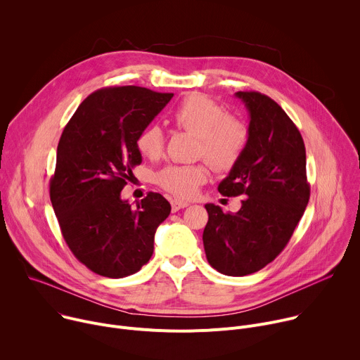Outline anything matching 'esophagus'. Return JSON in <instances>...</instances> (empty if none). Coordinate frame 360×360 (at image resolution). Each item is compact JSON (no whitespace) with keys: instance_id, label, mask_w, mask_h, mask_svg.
I'll list each match as a JSON object with an SVG mask.
<instances>
[{"instance_id":"esophagus-1","label":"esophagus","mask_w":360,"mask_h":360,"mask_svg":"<svg viewBox=\"0 0 360 360\" xmlns=\"http://www.w3.org/2000/svg\"><path fill=\"white\" fill-rule=\"evenodd\" d=\"M188 202H185V200H178V199H174V200H171V207H172V212H176V211H179V210H184V208H186L188 207Z\"/></svg>"}]
</instances>
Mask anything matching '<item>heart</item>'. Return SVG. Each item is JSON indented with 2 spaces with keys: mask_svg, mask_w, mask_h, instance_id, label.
Masks as SVG:
<instances>
[{
  "mask_svg": "<svg viewBox=\"0 0 360 360\" xmlns=\"http://www.w3.org/2000/svg\"><path fill=\"white\" fill-rule=\"evenodd\" d=\"M176 128L198 138V155L219 172L231 171L242 158L249 141L248 125L229 115L218 102L203 94L185 96L172 114ZM136 148L142 157L157 161L164 155L165 134L157 124L146 125L136 136ZM205 164L171 165L160 171L157 184L179 198H192L208 181Z\"/></svg>",
  "mask_w": 360,
  "mask_h": 360,
  "instance_id": "1",
  "label": "heart"
}]
</instances>
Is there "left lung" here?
<instances>
[{"instance_id": "left-lung-1", "label": "left lung", "mask_w": 360, "mask_h": 360, "mask_svg": "<svg viewBox=\"0 0 360 360\" xmlns=\"http://www.w3.org/2000/svg\"><path fill=\"white\" fill-rule=\"evenodd\" d=\"M249 111V141L219 184L224 196H243L236 214L207 203L203 248L210 265L245 276L271 264L288 245L309 202L302 135L276 102L256 91L235 94Z\"/></svg>"}]
</instances>
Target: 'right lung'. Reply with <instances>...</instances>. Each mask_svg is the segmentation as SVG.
I'll return each instance as SVG.
<instances>
[{
    "label": "right lung",
    "mask_w": 360,
    "mask_h": 360,
    "mask_svg": "<svg viewBox=\"0 0 360 360\" xmlns=\"http://www.w3.org/2000/svg\"><path fill=\"white\" fill-rule=\"evenodd\" d=\"M174 94L127 85L88 95L65 125L49 198L75 258L107 278L136 274L152 256L153 236L169 212L157 192L132 208L121 191L142 162L138 134Z\"/></svg>",
    "instance_id": "obj_1"
}]
</instances>
